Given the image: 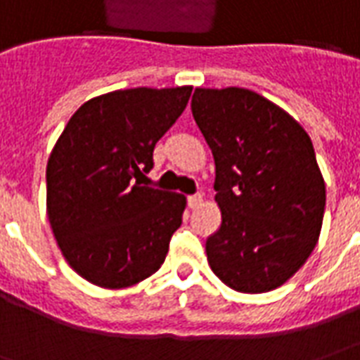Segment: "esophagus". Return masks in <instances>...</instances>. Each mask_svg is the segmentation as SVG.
<instances>
[{
  "mask_svg": "<svg viewBox=\"0 0 360 360\" xmlns=\"http://www.w3.org/2000/svg\"><path fill=\"white\" fill-rule=\"evenodd\" d=\"M187 204L191 210H195V208H198L200 204H202V195H191L187 196Z\"/></svg>",
  "mask_w": 360,
  "mask_h": 360,
  "instance_id": "34e87169",
  "label": "esophagus"
}]
</instances>
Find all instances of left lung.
Wrapping results in <instances>:
<instances>
[{"label":"left lung","instance_id":"obj_1","mask_svg":"<svg viewBox=\"0 0 360 360\" xmlns=\"http://www.w3.org/2000/svg\"><path fill=\"white\" fill-rule=\"evenodd\" d=\"M191 110L214 156L221 210L208 264L235 291H271L307 262L322 227L326 185L310 136L247 89H196Z\"/></svg>","mask_w":360,"mask_h":360}]
</instances>
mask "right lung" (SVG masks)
<instances>
[{
  "instance_id": "obj_1",
  "label": "right lung",
  "mask_w": 360,
  "mask_h": 360,
  "mask_svg": "<svg viewBox=\"0 0 360 360\" xmlns=\"http://www.w3.org/2000/svg\"><path fill=\"white\" fill-rule=\"evenodd\" d=\"M193 86L127 89L82 103L51 150L48 218L79 276L105 289L139 283L164 264L185 196L142 187L156 142L187 108Z\"/></svg>"
}]
</instances>
